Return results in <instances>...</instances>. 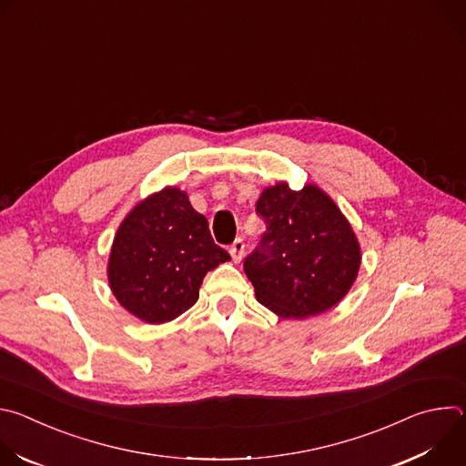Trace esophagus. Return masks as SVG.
Wrapping results in <instances>:
<instances>
[{"instance_id":"esophagus-1","label":"esophagus","mask_w":466,"mask_h":466,"mask_svg":"<svg viewBox=\"0 0 466 466\" xmlns=\"http://www.w3.org/2000/svg\"><path fill=\"white\" fill-rule=\"evenodd\" d=\"M230 256H232V259L238 263V261H241V258H243V254H245V241L241 239V238H238L232 245H230Z\"/></svg>"}]
</instances>
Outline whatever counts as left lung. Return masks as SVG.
Segmentation results:
<instances>
[{"label":"left lung","instance_id":"1","mask_svg":"<svg viewBox=\"0 0 466 466\" xmlns=\"http://www.w3.org/2000/svg\"><path fill=\"white\" fill-rule=\"evenodd\" d=\"M256 214L268 230L243 269L259 304L284 319H304L349 293L361 263L360 243L324 191L313 184L293 191L279 182L263 189Z\"/></svg>","mask_w":466,"mask_h":466}]
</instances>
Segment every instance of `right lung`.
<instances>
[{"label": "right lung", "instance_id": "obj_1", "mask_svg": "<svg viewBox=\"0 0 466 466\" xmlns=\"http://www.w3.org/2000/svg\"><path fill=\"white\" fill-rule=\"evenodd\" d=\"M230 254L214 243L208 221L187 195L166 187L119 225L108 259V282L119 304L138 319L162 324L189 309L208 271Z\"/></svg>", "mask_w": 466, "mask_h": 466}]
</instances>
